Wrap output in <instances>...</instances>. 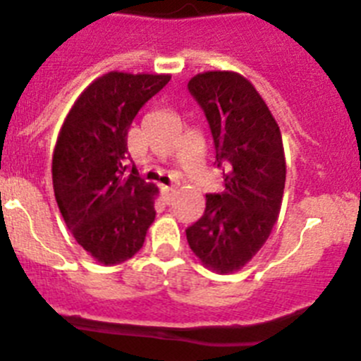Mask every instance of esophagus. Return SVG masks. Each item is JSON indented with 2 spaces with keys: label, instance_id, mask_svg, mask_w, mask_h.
<instances>
[{
  "label": "esophagus",
  "instance_id": "1",
  "mask_svg": "<svg viewBox=\"0 0 361 361\" xmlns=\"http://www.w3.org/2000/svg\"><path fill=\"white\" fill-rule=\"evenodd\" d=\"M174 196H176V188H171V187H161V200H164L165 203L169 204L171 201L174 200Z\"/></svg>",
  "mask_w": 361,
  "mask_h": 361
}]
</instances>
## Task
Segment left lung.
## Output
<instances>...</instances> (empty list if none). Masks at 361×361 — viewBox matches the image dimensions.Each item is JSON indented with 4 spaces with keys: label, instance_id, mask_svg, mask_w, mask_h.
<instances>
[{
    "label": "left lung",
    "instance_id": "1",
    "mask_svg": "<svg viewBox=\"0 0 361 361\" xmlns=\"http://www.w3.org/2000/svg\"><path fill=\"white\" fill-rule=\"evenodd\" d=\"M188 90L210 124L224 190L207 194L187 240L204 267L231 274L264 247L278 221L287 176L281 131L260 92L235 71L196 74Z\"/></svg>",
    "mask_w": 361,
    "mask_h": 361
}]
</instances>
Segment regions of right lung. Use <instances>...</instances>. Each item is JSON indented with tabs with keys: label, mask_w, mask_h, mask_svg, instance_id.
I'll list each match as a JSON object with an SVG mask.
<instances>
[{
	"label": "right lung",
	"mask_w": 361,
	"mask_h": 361,
	"mask_svg": "<svg viewBox=\"0 0 361 361\" xmlns=\"http://www.w3.org/2000/svg\"><path fill=\"white\" fill-rule=\"evenodd\" d=\"M171 74L110 71L78 96L63 119L51 160L55 200L90 257L117 265L139 252L154 221L157 185L128 171V130Z\"/></svg>",
	"instance_id": "add662e5"
}]
</instances>
